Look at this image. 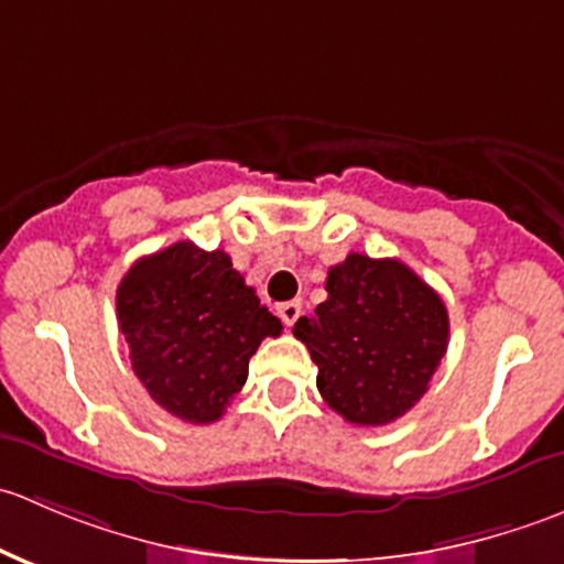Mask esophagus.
<instances>
[{
  "instance_id": "obj_1",
  "label": "esophagus",
  "mask_w": 564,
  "mask_h": 564,
  "mask_svg": "<svg viewBox=\"0 0 564 564\" xmlns=\"http://www.w3.org/2000/svg\"><path fill=\"white\" fill-rule=\"evenodd\" d=\"M300 314H303V303H300V300L278 305V316H281V322L286 324V327H292V324L300 318Z\"/></svg>"
}]
</instances>
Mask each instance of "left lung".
Here are the masks:
<instances>
[{
    "mask_svg": "<svg viewBox=\"0 0 564 564\" xmlns=\"http://www.w3.org/2000/svg\"><path fill=\"white\" fill-rule=\"evenodd\" d=\"M327 300L294 335L316 362V388L346 423L388 425L429 390L447 351V308L403 261L349 253L327 272Z\"/></svg>",
    "mask_w": 564,
    "mask_h": 564,
    "instance_id": "obj_1",
    "label": "left lung"
}]
</instances>
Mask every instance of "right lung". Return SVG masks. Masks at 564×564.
<instances>
[{
    "label": "right lung",
    "instance_id": "1",
    "mask_svg": "<svg viewBox=\"0 0 564 564\" xmlns=\"http://www.w3.org/2000/svg\"><path fill=\"white\" fill-rule=\"evenodd\" d=\"M117 322L139 382L187 423H215L246 384L261 340L283 329L229 253L187 240L130 267L117 289Z\"/></svg>",
    "mask_w": 564,
    "mask_h": 564
}]
</instances>
